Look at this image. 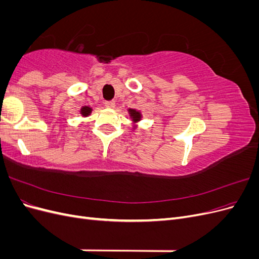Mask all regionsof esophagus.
I'll list each match as a JSON object with an SVG mask.
<instances>
[{
	"mask_svg": "<svg viewBox=\"0 0 259 259\" xmlns=\"http://www.w3.org/2000/svg\"><path fill=\"white\" fill-rule=\"evenodd\" d=\"M114 101L113 100H107V101H105V106L107 107V108H113L114 107Z\"/></svg>",
	"mask_w": 259,
	"mask_h": 259,
	"instance_id": "obj_1",
	"label": "esophagus"
}]
</instances>
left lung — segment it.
<instances>
[{"label":"left lung","instance_id":"8db88e82","mask_svg":"<svg viewBox=\"0 0 259 259\" xmlns=\"http://www.w3.org/2000/svg\"><path fill=\"white\" fill-rule=\"evenodd\" d=\"M130 113L131 115L133 116V120L134 121H138L140 119V115H139V112L135 111V110H130Z\"/></svg>","mask_w":259,"mask_h":259}]
</instances>
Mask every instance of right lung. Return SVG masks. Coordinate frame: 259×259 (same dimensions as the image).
<instances>
[{
    "label": "right lung",
    "instance_id": "add662e5",
    "mask_svg": "<svg viewBox=\"0 0 259 259\" xmlns=\"http://www.w3.org/2000/svg\"><path fill=\"white\" fill-rule=\"evenodd\" d=\"M91 111H92V109L89 108V107H83V108L81 109V113H82L83 115H89V114L91 113Z\"/></svg>",
    "mask_w": 259,
    "mask_h": 259
}]
</instances>
